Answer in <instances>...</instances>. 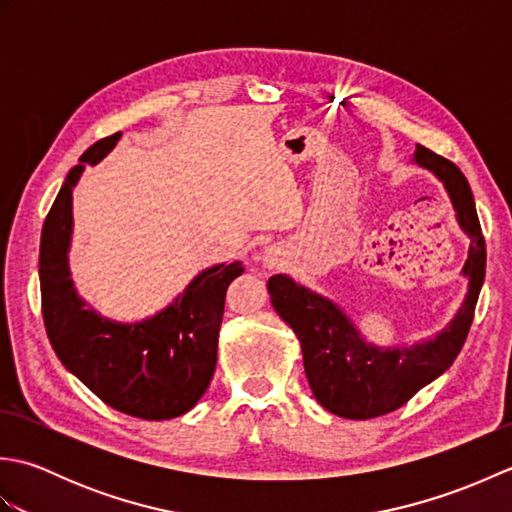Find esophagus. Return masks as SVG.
I'll return each mask as SVG.
<instances>
[{"label": "esophagus", "instance_id": "obj_1", "mask_svg": "<svg viewBox=\"0 0 512 512\" xmlns=\"http://www.w3.org/2000/svg\"><path fill=\"white\" fill-rule=\"evenodd\" d=\"M279 262H281L279 250H275V248H266V253H264V266H268V268H275V266H279Z\"/></svg>", "mask_w": 512, "mask_h": 512}]
</instances>
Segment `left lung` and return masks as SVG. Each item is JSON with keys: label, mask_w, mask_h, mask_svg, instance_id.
I'll return each instance as SVG.
<instances>
[{"label": "left lung", "mask_w": 512, "mask_h": 512, "mask_svg": "<svg viewBox=\"0 0 512 512\" xmlns=\"http://www.w3.org/2000/svg\"><path fill=\"white\" fill-rule=\"evenodd\" d=\"M413 162L429 169L444 184L460 228L471 237L469 259L462 268V275L469 277V292L440 334L409 347H376L363 339L347 314L330 299L286 275L268 279L273 308L301 343L312 394L334 416L367 420L396 411L416 391L447 372L471 330L486 273V242L469 180L451 160L422 145L413 151Z\"/></svg>", "instance_id": "8db88e82"}]
</instances>
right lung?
<instances>
[{"instance_id":"1","label":"right lung","mask_w":512,"mask_h":512,"mask_svg":"<svg viewBox=\"0 0 512 512\" xmlns=\"http://www.w3.org/2000/svg\"><path fill=\"white\" fill-rule=\"evenodd\" d=\"M118 138L107 136L85 151L43 222L41 312L59 361L105 405L134 418L169 420L187 413L211 383L226 290L244 266L202 270L165 310L138 323L101 317L76 295L68 268L72 189L85 165L101 162Z\"/></svg>"}]
</instances>
